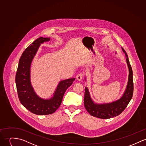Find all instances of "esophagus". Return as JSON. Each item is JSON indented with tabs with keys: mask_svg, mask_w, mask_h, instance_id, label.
Masks as SVG:
<instances>
[{
	"mask_svg": "<svg viewBox=\"0 0 146 146\" xmlns=\"http://www.w3.org/2000/svg\"><path fill=\"white\" fill-rule=\"evenodd\" d=\"M83 76H84L83 73H79V74H77V76L76 78H77V80H81L82 79V78H83Z\"/></svg>",
	"mask_w": 146,
	"mask_h": 146,
	"instance_id": "1",
	"label": "esophagus"
}]
</instances>
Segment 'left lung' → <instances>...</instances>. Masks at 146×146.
Returning a JSON list of instances; mask_svg holds the SVG:
<instances>
[{
    "label": "left lung",
    "instance_id": "8db88e82",
    "mask_svg": "<svg viewBox=\"0 0 146 146\" xmlns=\"http://www.w3.org/2000/svg\"><path fill=\"white\" fill-rule=\"evenodd\" d=\"M122 50L127 57L126 60L129 68V77L127 88L123 96L119 100L111 103L98 104L94 103L91 100L88 88L87 87L85 88L84 97V107L88 112L93 117L102 119L115 117L123 111L132 98L133 94L132 69L129 63L127 53L123 48H122Z\"/></svg>",
    "mask_w": 146,
    "mask_h": 146
}]
</instances>
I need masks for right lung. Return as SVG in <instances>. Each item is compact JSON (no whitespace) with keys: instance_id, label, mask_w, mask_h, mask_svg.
I'll return each instance as SVG.
<instances>
[{"instance_id":"right-lung-1","label":"right lung","mask_w":146,"mask_h":146,"mask_svg":"<svg viewBox=\"0 0 146 146\" xmlns=\"http://www.w3.org/2000/svg\"><path fill=\"white\" fill-rule=\"evenodd\" d=\"M49 40L50 38L40 37L25 49L19 59L15 76L18 96L21 104L37 115L50 114L56 111L61 104L64 93L75 80L70 78L60 81L53 97L50 100H43L34 92L30 80L31 62L40 44Z\"/></svg>"}]
</instances>
